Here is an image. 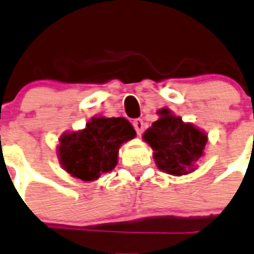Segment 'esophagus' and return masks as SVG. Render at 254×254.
Returning <instances> with one entry per match:
<instances>
[{"mask_svg": "<svg viewBox=\"0 0 254 254\" xmlns=\"http://www.w3.org/2000/svg\"><path fill=\"white\" fill-rule=\"evenodd\" d=\"M133 125H134V129H135V131H137L138 135H141V134L143 133V127H145V124H143V121H142L141 119H137V120L133 121Z\"/></svg>", "mask_w": 254, "mask_h": 254, "instance_id": "esophagus-1", "label": "esophagus"}]
</instances>
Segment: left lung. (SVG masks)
Segmentation results:
<instances>
[{"instance_id":"left-lung-1","label":"left lung","mask_w":254,"mask_h":254,"mask_svg":"<svg viewBox=\"0 0 254 254\" xmlns=\"http://www.w3.org/2000/svg\"><path fill=\"white\" fill-rule=\"evenodd\" d=\"M159 119L143 133V141L152 148L156 167L162 172L184 176L194 172L205 156L207 133L185 123L171 109L158 111Z\"/></svg>"}]
</instances>
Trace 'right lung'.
Segmentation results:
<instances>
[{
    "label": "right lung",
    "instance_id": "obj_1",
    "mask_svg": "<svg viewBox=\"0 0 254 254\" xmlns=\"http://www.w3.org/2000/svg\"><path fill=\"white\" fill-rule=\"evenodd\" d=\"M135 135L125 117L94 116L83 129L65 131L60 137V164L75 179L88 183L98 180L117 166L120 147Z\"/></svg>",
    "mask_w": 254,
    "mask_h": 254
}]
</instances>
